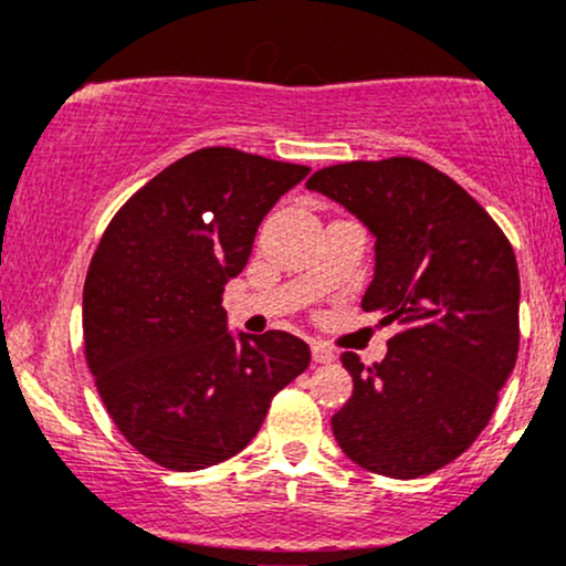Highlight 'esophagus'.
<instances>
[{
    "instance_id": "esophagus-1",
    "label": "esophagus",
    "mask_w": 566,
    "mask_h": 566,
    "mask_svg": "<svg viewBox=\"0 0 566 566\" xmlns=\"http://www.w3.org/2000/svg\"><path fill=\"white\" fill-rule=\"evenodd\" d=\"M311 356H314L316 365H333L335 361V350L329 346H324V343H319V340L311 343Z\"/></svg>"
}]
</instances>
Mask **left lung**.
Segmentation results:
<instances>
[{"label":"left lung","instance_id":"1","mask_svg":"<svg viewBox=\"0 0 566 566\" xmlns=\"http://www.w3.org/2000/svg\"><path fill=\"white\" fill-rule=\"evenodd\" d=\"M311 191L375 233L361 308L394 324L386 359L340 356L354 394L333 418L361 469L418 479L452 463L490 423L518 354V269L490 212L450 175L412 157L316 170Z\"/></svg>","mask_w":566,"mask_h":566}]
</instances>
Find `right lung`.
<instances>
[{"label": "right lung", "instance_id": "add662e5", "mask_svg": "<svg viewBox=\"0 0 566 566\" xmlns=\"http://www.w3.org/2000/svg\"><path fill=\"white\" fill-rule=\"evenodd\" d=\"M311 167L210 146L135 191L84 279V359L108 418L170 471L223 463L308 367L301 337L226 329L223 284L250 261L265 212Z\"/></svg>", "mask_w": 566, "mask_h": 566}]
</instances>
